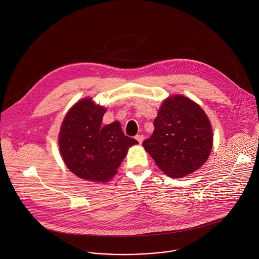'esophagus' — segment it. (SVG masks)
Wrapping results in <instances>:
<instances>
[{
    "mask_svg": "<svg viewBox=\"0 0 259 259\" xmlns=\"http://www.w3.org/2000/svg\"><path fill=\"white\" fill-rule=\"evenodd\" d=\"M136 140L139 141V143L141 144V143H142V141H143V136H141V135L136 136Z\"/></svg>",
    "mask_w": 259,
    "mask_h": 259,
    "instance_id": "1",
    "label": "esophagus"
}]
</instances>
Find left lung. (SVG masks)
<instances>
[{
  "label": "left lung",
  "instance_id": "left-lung-1",
  "mask_svg": "<svg viewBox=\"0 0 259 259\" xmlns=\"http://www.w3.org/2000/svg\"><path fill=\"white\" fill-rule=\"evenodd\" d=\"M144 149L166 175L182 178L199 169L212 147L211 122L203 109L182 95L162 103Z\"/></svg>",
  "mask_w": 259,
  "mask_h": 259
}]
</instances>
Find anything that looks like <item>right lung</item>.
<instances>
[{
    "instance_id": "obj_1",
    "label": "right lung",
    "mask_w": 259,
    "mask_h": 259,
    "mask_svg": "<svg viewBox=\"0 0 259 259\" xmlns=\"http://www.w3.org/2000/svg\"><path fill=\"white\" fill-rule=\"evenodd\" d=\"M106 109L92 99L77 102L65 116L59 149L66 166L79 178L108 182L117 173L130 146L138 141L124 136L118 121L102 125Z\"/></svg>"
}]
</instances>
